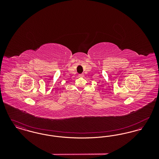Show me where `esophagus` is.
I'll list each match as a JSON object with an SVG mask.
<instances>
[{"mask_svg": "<svg viewBox=\"0 0 159 159\" xmlns=\"http://www.w3.org/2000/svg\"><path fill=\"white\" fill-rule=\"evenodd\" d=\"M83 76H84L83 74H80V75H79V77H83Z\"/></svg>", "mask_w": 159, "mask_h": 159, "instance_id": "esophagus-1", "label": "esophagus"}]
</instances>
